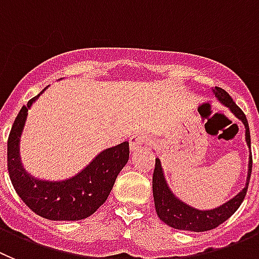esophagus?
Here are the masks:
<instances>
[{
    "mask_svg": "<svg viewBox=\"0 0 259 259\" xmlns=\"http://www.w3.org/2000/svg\"><path fill=\"white\" fill-rule=\"evenodd\" d=\"M130 143V150L132 151H137L138 148H141L144 143V137L142 134H135L133 135L132 138L129 141Z\"/></svg>",
    "mask_w": 259,
    "mask_h": 259,
    "instance_id": "34e87169",
    "label": "esophagus"
}]
</instances>
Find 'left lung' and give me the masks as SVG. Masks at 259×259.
I'll return each instance as SVG.
<instances>
[{
  "mask_svg": "<svg viewBox=\"0 0 259 259\" xmlns=\"http://www.w3.org/2000/svg\"><path fill=\"white\" fill-rule=\"evenodd\" d=\"M214 95L218 101L226 107L230 108L232 113L239 118L245 126V141L249 148V165H248V177H246L245 187L237 193L236 196L228 200L223 205L210 210H200L195 209L178 197L170 190L165 179L164 171H162L160 158H156L155 170H153L152 177V191L153 200H155V208L158 218L164 223H166L170 227L177 228V230H183V231H193V232H204L213 230L218 227L221 223L227 221L235 211L239 209L241 202L244 201L248 191L249 179L251 173V152H250V132H249L248 120L245 115L239 107L236 106L232 98L230 97L226 90L221 88H214Z\"/></svg>",
  "mask_w": 259,
  "mask_h": 259,
  "instance_id": "obj_1",
  "label": "left lung"
}]
</instances>
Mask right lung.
<instances>
[{
	"label": "right lung",
	"mask_w": 259,
	"mask_h": 259,
	"mask_svg": "<svg viewBox=\"0 0 259 259\" xmlns=\"http://www.w3.org/2000/svg\"><path fill=\"white\" fill-rule=\"evenodd\" d=\"M38 95L23 106L8 141V170L16 193L37 215L50 221L85 220L104 204L121 169L129 160V143L102 151L85 169L66 181H44L27 173L20 160V137L28 109Z\"/></svg>",
	"instance_id": "add662e5"
}]
</instances>
